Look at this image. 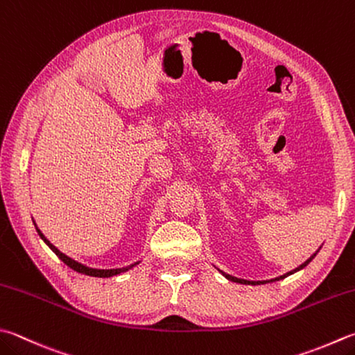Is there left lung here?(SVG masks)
<instances>
[{
    "instance_id": "1",
    "label": "left lung",
    "mask_w": 355,
    "mask_h": 355,
    "mask_svg": "<svg viewBox=\"0 0 355 355\" xmlns=\"http://www.w3.org/2000/svg\"><path fill=\"white\" fill-rule=\"evenodd\" d=\"M320 250V249H318ZM318 250L313 253V255L309 258V259H306L304 263L302 264V266H298L297 269H293V270H291V272H287V273H284V275H282V277H277V278H273V279H266V282H250V279H243V278H236V277H232V275H229V273H224L223 270H219L220 273H223V275L227 278V279H230V282H233V283H239V284H252V286H258V284H266V283H273V282H279V279H283V278H286V277H289V275H292V273H295V272H298V270H302V269H304V267L311 263V261L315 258V255L318 253Z\"/></svg>"
}]
</instances>
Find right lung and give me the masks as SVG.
<instances>
[{"instance_id": "obj_1", "label": "right lung", "mask_w": 355, "mask_h": 355, "mask_svg": "<svg viewBox=\"0 0 355 355\" xmlns=\"http://www.w3.org/2000/svg\"><path fill=\"white\" fill-rule=\"evenodd\" d=\"M33 225H35V229H37V232H38L40 238H42V239L44 241V243L49 245V249H51L53 253H55V255H57L60 259H62L66 266H69L71 269H73V270L78 272V273H85V275L97 277V278H110V277H114V275H120V273L130 270V269H132V267L139 264V261H137V263H135V264L126 266V267H119V269H92V267H88V266H85V264H82V263H78V261L69 258L68 255H64L63 252H60V250L57 249V247L53 245V244H51V241H49L48 238H46L42 232H40V229H38L37 224H35V220H33Z\"/></svg>"}]
</instances>
